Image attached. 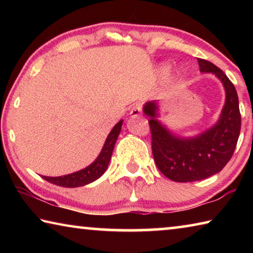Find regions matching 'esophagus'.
<instances>
[{"label":"esophagus","instance_id":"34e87169","mask_svg":"<svg viewBox=\"0 0 253 253\" xmlns=\"http://www.w3.org/2000/svg\"><path fill=\"white\" fill-rule=\"evenodd\" d=\"M130 116L131 117H138L142 115V105L140 104H136L134 107H132L130 110Z\"/></svg>","mask_w":253,"mask_h":253}]
</instances>
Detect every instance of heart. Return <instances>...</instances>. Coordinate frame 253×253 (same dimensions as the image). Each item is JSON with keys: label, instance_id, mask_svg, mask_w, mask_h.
Wrapping results in <instances>:
<instances>
[{"label": "heart", "instance_id": "obj_1", "mask_svg": "<svg viewBox=\"0 0 253 253\" xmlns=\"http://www.w3.org/2000/svg\"><path fill=\"white\" fill-rule=\"evenodd\" d=\"M161 72L163 75H166L169 72V68L168 67H162L161 68Z\"/></svg>", "mask_w": 253, "mask_h": 253}]
</instances>
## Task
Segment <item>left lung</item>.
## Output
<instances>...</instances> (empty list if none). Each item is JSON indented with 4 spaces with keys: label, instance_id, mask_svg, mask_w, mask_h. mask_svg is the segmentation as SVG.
I'll use <instances>...</instances> for the list:
<instances>
[{
    "label": "left lung",
    "instance_id": "1",
    "mask_svg": "<svg viewBox=\"0 0 253 253\" xmlns=\"http://www.w3.org/2000/svg\"><path fill=\"white\" fill-rule=\"evenodd\" d=\"M200 71L213 74L224 87L225 102L217 122L199 135L174 134L160 119L156 100L147 101L143 111L149 117L152 151L158 169L174 182H194L219 173L228 164L241 129L239 98L233 84L220 68L198 59Z\"/></svg>",
    "mask_w": 253,
    "mask_h": 253
}]
</instances>
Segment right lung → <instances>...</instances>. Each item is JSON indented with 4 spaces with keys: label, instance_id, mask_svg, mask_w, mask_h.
Listing matches in <instances>:
<instances>
[{
    "label": "right lung",
    "instance_id": "obj_1",
    "mask_svg": "<svg viewBox=\"0 0 253 253\" xmlns=\"http://www.w3.org/2000/svg\"><path fill=\"white\" fill-rule=\"evenodd\" d=\"M123 122V119L119 121L116 125L114 126L113 129L110 130L105 140V144L104 146H102L99 155H98L96 160L93 161L90 165H88L87 168L77 170L75 173L62 175V176H42V178H44L45 181L62 187H79L96 181V179L99 178L101 175L106 172V169H108L115 144H116L118 136L121 134Z\"/></svg>",
    "mask_w": 253,
    "mask_h": 253
}]
</instances>
